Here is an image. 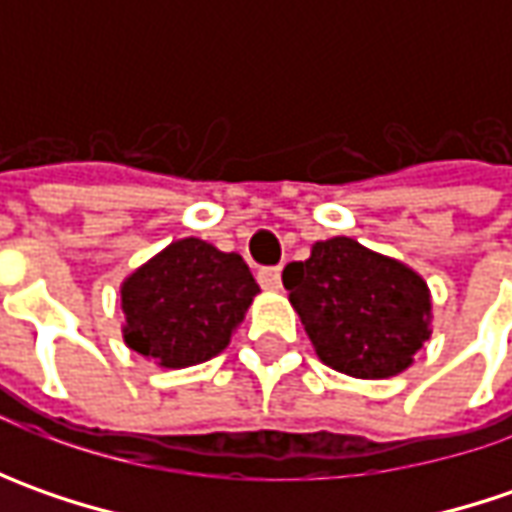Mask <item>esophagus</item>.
Segmentation results:
<instances>
[{
    "mask_svg": "<svg viewBox=\"0 0 512 512\" xmlns=\"http://www.w3.org/2000/svg\"><path fill=\"white\" fill-rule=\"evenodd\" d=\"M259 285L265 290H279L282 287V270L279 267H262L259 270Z\"/></svg>",
    "mask_w": 512,
    "mask_h": 512,
    "instance_id": "esophagus-1",
    "label": "esophagus"
}]
</instances>
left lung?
<instances>
[{"label":"left lung","instance_id":"8db88e82","mask_svg":"<svg viewBox=\"0 0 512 512\" xmlns=\"http://www.w3.org/2000/svg\"><path fill=\"white\" fill-rule=\"evenodd\" d=\"M316 356L353 379H390L413 364L433 333L422 276L356 239L333 236L282 273Z\"/></svg>","mask_w":512,"mask_h":512}]
</instances>
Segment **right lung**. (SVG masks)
Instances as JSON below:
<instances>
[{
    "label": "right lung",
    "mask_w": 512,
    "mask_h": 512,
    "mask_svg": "<svg viewBox=\"0 0 512 512\" xmlns=\"http://www.w3.org/2000/svg\"><path fill=\"white\" fill-rule=\"evenodd\" d=\"M119 290L125 344L148 362L179 370L225 350L259 285L239 253L187 236L136 267Z\"/></svg>",
    "instance_id": "add662e5"
}]
</instances>
